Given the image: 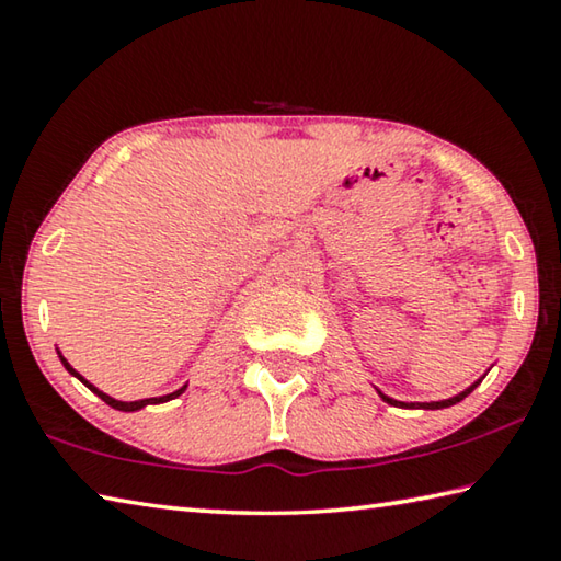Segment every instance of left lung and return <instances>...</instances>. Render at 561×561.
Here are the masks:
<instances>
[{
	"instance_id": "left-lung-1",
	"label": "left lung",
	"mask_w": 561,
	"mask_h": 561,
	"mask_svg": "<svg viewBox=\"0 0 561 561\" xmlns=\"http://www.w3.org/2000/svg\"><path fill=\"white\" fill-rule=\"evenodd\" d=\"M483 379H485V375L480 377L478 381H473V385H470L468 389L460 391V394H456V397H450V399H440V401H421V404H419V401H414V404H407V401H397V399H391V397H387V394H381L379 389H377V391H379V397L385 399L387 404H391V407H401V409H448V407L458 404V401H463V399L470 394V391H473V389H476Z\"/></svg>"
}]
</instances>
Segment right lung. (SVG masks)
<instances>
[{
  "label": "right lung",
  "mask_w": 561,
  "mask_h": 561,
  "mask_svg": "<svg viewBox=\"0 0 561 561\" xmlns=\"http://www.w3.org/2000/svg\"><path fill=\"white\" fill-rule=\"evenodd\" d=\"M56 352H58V359H61V365H64L68 371H71V375H73L76 379H81L83 385H85L88 389H91L95 397H101L107 407H113V409H117V411H140V409H145L147 404H164V401H170V399H176V397H180V394H184V389H186V385H184V387H180V389H176V391H172V394H164V397H152V399H140V401H121V399H113V397H107L105 391H101V389H98V387H93L91 381L83 379V377L78 375V371H76L71 365H68V359L61 355V350L56 347Z\"/></svg>",
  "instance_id": "right-lung-1"
}]
</instances>
